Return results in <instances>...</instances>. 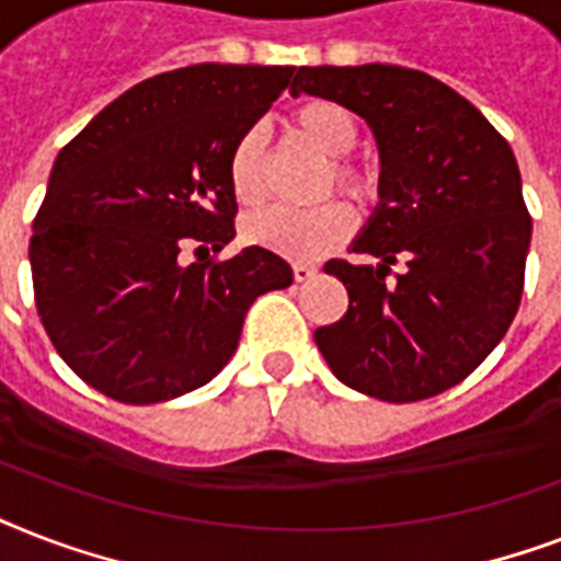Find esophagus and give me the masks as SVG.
<instances>
[{
  "label": "esophagus",
  "mask_w": 561,
  "mask_h": 561,
  "mask_svg": "<svg viewBox=\"0 0 561 561\" xmlns=\"http://www.w3.org/2000/svg\"><path fill=\"white\" fill-rule=\"evenodd\" d=\"M317 276V267L314 264H306V262H297L294 264V279L297 282H308Z\"/></svg>",
  "instance_id": "34e87169"
}]
</instances>
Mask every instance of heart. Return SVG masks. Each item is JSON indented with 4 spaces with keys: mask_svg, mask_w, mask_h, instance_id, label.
Returning a JSON list of instances; mask_svg holds the SVG:
<instances>
[{
    "mask_svg": "<svg viewBox=\"0 0 561 561\" xmlns=\"http://www.w3.org/2000/svg\"><path fill=\"white\" fill-rule=\"evenodd\" d=\"M290 127L302 136L314 151L329 157L323 174V188H337L358 206H373L381 192V180L375 165L364 160L343 157L358 145V118L350 107L329 99H308L290 110ZM227 183L241 206H255L264 197V136L259 127H247L238 136L227 157ZM241 232L250 244L288 255V259H320L341 244L352 232V211L337 201H325L311 209H271L253 211L241 224Z\"/></svg>",
    "mask_w": 561,
    "mask_h": 561,
    "instance_id": "heart-1",
    "label": "heart"
}]
</instances>
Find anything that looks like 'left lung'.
Returning <instances> with one entry per match:
<instances>
[{"instance_id": "8db88e82", "label": "left lung", "mask_w": 561, "mask_h": 561, "mask_svg": "<svg viewBox=\"0 0 561 561\" xmlns=\"http://www.w3.org/2000/svg\"><path fill=\"white\" fill-rule=\"evenodd\" d=\"M290 92L367 118L381 151V203L352 244L378 264L325 262L350 308L317 329V346L352 390L431 399L486 360L522 306L533 218L513 148L419 69L299 66Z\"/></svg>"}]
</instances>
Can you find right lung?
<instances>
[{
  "mask_svg": "<svg viewBox=\"0 0 561 561\" xmlns=\"http://www.w3.org/2000/svg\"><path fill=\"white\" fill-rule=\"evenodd\" d=\"M290 75L232 64L153 75L57 153L28 244L34 302L57 355L110 399L157 404L211 381L255 297L294 282L264 247L180 259L232 241L229 148Z\"/></svg>",
  "mask_w": 561,
  "mask_h": 561,
  "instance_id": "obj_1",
  "label": "right lung"
}]
</instances>
